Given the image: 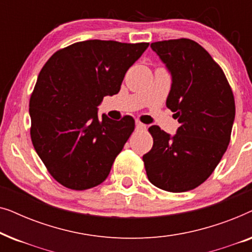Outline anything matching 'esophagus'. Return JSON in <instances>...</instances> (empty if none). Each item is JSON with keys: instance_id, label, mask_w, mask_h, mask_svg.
I'll list each match as a JSON object with an SVG mask.
<instances>
[{"instance_id": "34e87169", "label": "esophagus", "mask_w": 252, "mask_h": 252, "mask_svg": "<svg viewBox=\"0 0 252 252\" xmlns=\"http://www.w3.org/2000/svg\"><path fill=\"white\" fill-rule=\"evenodd\" d=\"M135 128H136L137 130L146 129V125H144V124H142L141 122H136V123H135Z\"/></svg>"}]
</instances>
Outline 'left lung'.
<instances>
[{
  "label": "left lung",
  "instance_id": "obj_1",
  "mask_svg": "<svg viewBox=\"0 0 252 252\" xmlns=\"http://www.w3.org/2000/svg\"><path fill=\"white\" fill-rule=\"evenodd\" d=\"M172 75L166 106L180 124L177 134L149 127L153 148L143 156L149 181L172 192L203 184L227 150L235 118L232 88L221 67L195 41L151 43Z\"/></svg>",
  "mask_w": 252,
  "mask_h": 252
}]
</instances>
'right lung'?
Segmentation results:
<instances>
[{"label": "right lung", "instance_id": "add662e5", "mask_svg": "<svg viewBox=\"0 0 252 252\" xmlns=\"http://www.w3.org/2000/svg\"><path fill=\"white\" fill-rule=\"evenodd\" d=\"M149 43L87 40L58 50L41 70L30 99L31 139L55 180L85 190L108 178L135 122L112 120L97 106L118 94L126 72Z\"/></svg>", "mask_w": 252, "mask_h": 252}]
</instances>
